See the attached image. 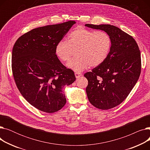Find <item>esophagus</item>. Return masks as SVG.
I'll return each instance as SVG.
<instances>
[{
    "mask_svg": "<svg viewBox=\"0 0 150 150\" xmlns=\"http://www.w3.org/2000/svg\"><path fill=\"white\" fill-rule=\"evenodd\" d=\"M75 77H76V78H80V76H82V74H80V73H75Z\"/></svg>",
    "mask_w": 150,
    "mask_h": 150,
    "instance_id": "1",
    "label": "esophagus"
}]
</instances>
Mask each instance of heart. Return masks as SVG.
<instances>
[{
  "label": "heart",
  "instance_id": "heart-1",
  "mask_svg": "<svg viewBox=\"0 0 150 150\" xmlns=\"http://www.w3.org/2000/svg\"><path fill=\"white\" fill-rule=\"evenodd\" d=\"M111 38L104 31H93L83 27L75 28L68 36L67 41L61 40L55 47V53L63 62L68 61L76 51V58L67 66L76 73L91 67H96L107 58L111 48Z\"/></svg>",
  "mask_w": 150,
  "mask_h": 150
}]
</instances>
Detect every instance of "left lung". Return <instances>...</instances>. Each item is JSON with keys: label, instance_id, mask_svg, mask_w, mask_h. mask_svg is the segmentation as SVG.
Masks as SVG:
<instances>
[{"label": "left lung", "instance_id": "1", "mask_svg": "<svg viewBox=\"0 0 150 150\" xmlns=\"http://www.w3.org/2000/svg\"><path fill=\"white\" fill-rule=\"evenodd\" d=\"M101 30L111 38V48L105 61L84 76L88 80L86 89L90 103L106 110L120 105L136 84L141 72L140 52L135 39L115 26L87 24Z\"/></svg>", "mask_w": 150, "mask_h": 150}]
</instances>
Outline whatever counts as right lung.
Returning <instances> with one entry per match:
<instances>
[{
    "instance_id": "1",
    "label": "right lung",
    "mask_w": 150,
    "mask_h": 150,
    "mask_svg": "<svg viewBox=\"0 0 150 150\" xmlns=\"http://www.w3.org/2000/svg\"><path fill=\"white\" fill-rule=\"evenodd\" d=\"M76 22L38 27L19 37L12 51V71L17 87L28 103L53 113L66 103L63 88L76 80L55 53L58 42Z\"/></svg>"
}]
</instances>
